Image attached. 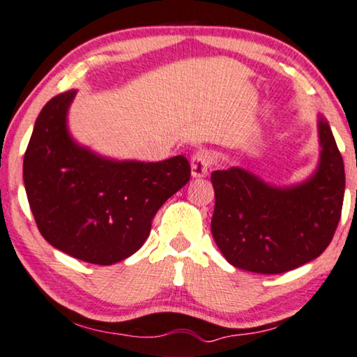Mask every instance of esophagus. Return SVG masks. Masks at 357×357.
I'll use <instances>...</instances> for the list:
<instances>
[{
  "label": "esophagus",
  "instance_id": "esophagus-1",
  "mask_svg": "<svg viewBox=\"0 0 357 357\" xmlns=\"http://www.w3.org/2000/svg\"><path fill=\"white\" fill-rule=\"evenodd\" d=\"M210 166H211V156L208 152H205V150H199V152H196L191 156L192 177L199 178V177H205V175H208Z\"/></svg>",
  "mask_w": 357,
  "mask_h": 357
}]
</instances>
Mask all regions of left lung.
<instances>
[{
  "instance_id": "1",
  "label": "left lung",
  "mask_w": 357,
  "mask_h": 357,
  "mask_svg": "<svg viewBox=\"0 0 357 357\" xmlns=\"http://www.w3.org/2000/svg\"><path fill=\"white\" fill-rule=\"evenodd\" d=\"M320 161L307 180L273 186L241 167L215 171L211 234L230 265L279 274L321 255L340 221L345 167L326 119H318Z\"/></svg>"
}]
</instances>
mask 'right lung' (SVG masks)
Returning <instances> with one entry per match:
<instances>
[{
	"label": "right lung",
	"instance_id": "right-lung-1",
	"mask_svg": "<svg viewBox=\"0 0 357 357\" xmlns=\"http://www.w3.org/2000/svg\"><path fill=\"white\" fill-rule=\"evenodd\" d=\"M77 91L53 97L37 117L23 160V182L39 232L50 245L93 265L130 257L152 220L188 183L183 155L158 162L117 161L79 146L67 111Z\"/></svg>",
	"mask_w": 357,
	"mask_h": 357
}]
</instances>
